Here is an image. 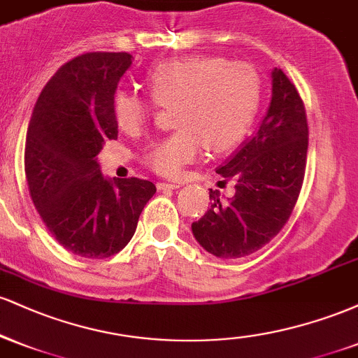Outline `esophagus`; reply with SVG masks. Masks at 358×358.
Segmentation results:
<instances>
[{"instance_id":"34e87169","label":"esophagus","mask_w":358,"mask_h":358,"mask_svg":"<svg viewBox=\"0 0 358 358\" xmlns=\"http://www.w3.org/2000/svg\"><path fill=\"white\" fill-rule=\"evenodd\" d=\"M176 188H180V183H165V182L158 183V190H176Z\"/></svg>"}]
</instances>
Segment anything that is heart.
Returning a JSON list of instances; mask_svg holds the SVG:
<instances>
[{
    "instance_id": "b5f03b06",
    "label": "heart",
    "mask_w": 358,
    "mask_h": 358,
    "mask_svg": "<svg viewBox=\"0 0 358 358\" xmlns=\"http://www.w3.org/2000/svg\"><path fill=\"white\" fill-rule=\"evenodd\" d=\"M151 99L117 89L110 110L119 129L139 133L158 106L173 108L178 131L159 139L145 163L162 176H178L203 146L227 153L242 141L257 114L261 79L252 65L222 57L192 55L155 65L146 73Z\"/></svg>"
}]
</instances>
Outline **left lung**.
Wrapping results in <instances>:
<instances>
[{
  "instance_id": "1",
  "label": "left lung",
  "mask_w": 358,
  "mask_h": 358,
  "mask_svg": "<svg viewBox=\"0 0 358 358\" xmlns=\"http://www.w3.org/2000/svg\"><path fill=\"white\" fill-rule=\"evenodd\" d=\"M308 153L306 109L281 69L273 71V99L257 133L217 170L234 180L232 199L210 188V208L192 231L199 244L222 259L244 257L281 232L298 202Z\"/></svg>"
}]
</instances>
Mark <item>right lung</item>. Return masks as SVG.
<instances>
[{
    "instance_id": "1",
    "label": "right lung",
    "mask_w": 358,
    "mask_h": 358,
    "mask_svg": "<svg viewBox=\"0 0 358 358\" xmlns=\"http://www.w3.org/2000/svg\"><path fill=\"white\" fill-rule=\"evenodd\" d=\"M131 65L126 52H89L47 82L31 113L24 175L34 205L60 245L104 259L124 249L156 187L143 178L106 180L96 156L117 139L110 101Z\"/></svg>"
}]
</instances>
